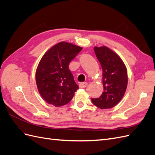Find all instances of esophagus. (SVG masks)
Masks as SVG:
<instances>
[{
    "mask_svg": "<svg viewBox=\"0 0 155 155\" xmlns=\"http://www.w3.org/2000/svg\"><path fill=\"white\" fill-rule=\"evenodd\" d=\"M87 85H88V83H86V82H83V83H79V88H85V87L87 86Z\"/></svg>",
    "mask_w": 155,
    "mask_h": 155,
    "instance_id": "obj_1",
    "label": "esophagus"
}]
</instances>
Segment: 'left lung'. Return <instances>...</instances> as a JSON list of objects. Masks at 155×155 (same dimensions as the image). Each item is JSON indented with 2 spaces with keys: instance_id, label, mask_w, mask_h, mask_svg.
Masks as SVG:
<instances>
[{
  "instance_id": "obj_1",
  "label": "left lung",
  "mask_w": 155,
  "mask_h": 155,
  "mask_svg": "<svg viewBox=\"0 0 155 155\" xmlns=\"http://www.w3.org/2000/svg\"><path fill=\"white\" fill-rule=\"evenodd\" d=\"M95 54L103 70L104 92L92 104L101 109L114 107L122 99L127 86V73L122 60L107 46L94 47Z\"/></svg>"
}]
</instances>
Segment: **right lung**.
Instances as JSON below:
<instances>
[{
    "label": "right lung",
    "instance_id": "obj_1",
    "mask_svg": "<svg viewBox=\"0 0 155 155\" xmlns=\"http://www.w3.org/2000/svg\"><path fill=\"white\" fill-rule=\"evenodd\" d=\"M81 50L78 46L61 42L41 59L36 70V83L41 96L49 104L55 107L67 104L79 89L68 65Z\"/></svg>",
    "mask_w": 155,
    "mask_h": 155
}]
</instances>
